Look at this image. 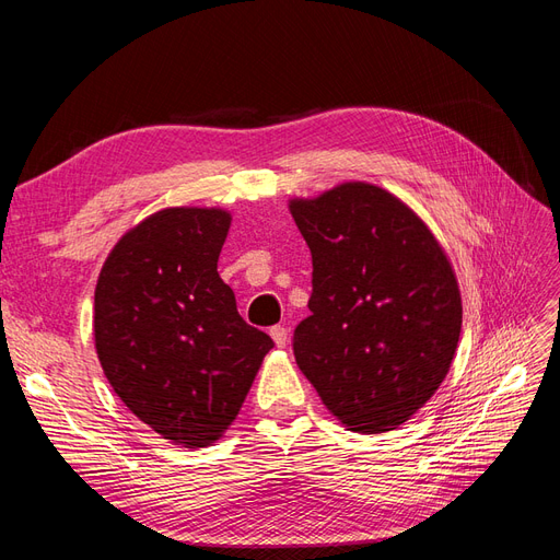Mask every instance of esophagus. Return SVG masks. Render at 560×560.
<instances>
[{
  "label": "esophagus",
  "mask_w": 560,
  "mask_h": 560,
  "mask_svg": "<svg viewBox=\"0 0 560 560\" xmlns=\"http://www.w3.org/2000/svg\"><path fill=\"white\" fill-rule=\"evenodd\" d=\"M270 338H273L278 348H284L287 346V329L282 325L270 327Z\"/></svg>",
  "instance_id": "34e87169"
}]
</instances>
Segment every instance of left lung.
<instances>
[{
    "instance_id": "left-lung-1",
    "label": "left lung",
    "mask_w": 560,
    "mask_h": 560,
    "mask_svg": "<svg viewBox=\"0 0 560 560\" xmlns=\"http://www.w3.org/2000/svg\"><path fill=\"white\" fill-rule=\"evenodd\" d=\"M290 210L313 257L311 315L292 338L296 364L346 428L395 430L436 393L460 338L446 254L374 184L348 182Z\"/></svg>"
}]
</instances>
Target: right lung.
<instances>
[{
	"label": "right lung",
	"instance_id": "1",
	"mask_svg": "<svg viewBox=\"0 0 560 560\" xmlns=\"http://www.w3.org/2000/svg\"><path fill=\"white\" fill-rule=\"evenodd\" d=\"M229 226L224 210L151 214L116 243L95 287V350L109 385L186 448L222 436L273 348L217 273Z\"/></svg>",
	"mask_w": 560,
	"mask_h": 560
}]
</instances>
